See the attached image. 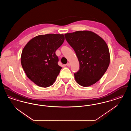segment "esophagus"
Here are the masks:
<instances>
[{
    "label": "esophagus",
    "instance_id": "34e87169",
    "mask_svg": "<svg viewBox=\"0 0 131 131\" xmlns=\"http://www.w3.org/2000/svg\"><path fill=\"white\" fill-rule=\"evenodd\" d=\"M66 65H67V66H68V67H70V63H68L66 64Z\"/></svg>",
    "mask_w": 131,
    "mask_h": 131
}]
</instances>
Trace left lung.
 I'll use <instances>...</instances> for the list:
<instances>
[{
	"mask_svg": "<svg viewBox=\"0 0 131 131\" xmlns=\"http://www.w3.org/2000/svg\"><path fill=\"white\" fill-rule=\"evenodd\" d=\"M64 35L79 61L80 69L74 73L75 81L84 87L95 83L104 75L110 62L105 41L92 31H75Z\"/></svg>",
	"mask_w": 131,
	"mask_h": 131,
	"instance_id": "obj_1",
	"label": "left lung"
}]
</instances>
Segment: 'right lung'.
Masks as SVG:
<instances>
[{
	"label": "right lung",
	"instance_id": "1",
	"mask_svg": "<svg viewBox=\"0 0 131 131\" xmlns=\"http://www.w3.org/2000/svg\"><path fill=\"white\" fill-rule=\"evenodd\" d=\"M63 34H48L32 39L21 56L22 67L27 77L38 86L47 87L56 81L62 68L56 51L63 43Z\"/></svg>",
	"mask_w": 131,
	"mask_h": 131
}]
</instances>
